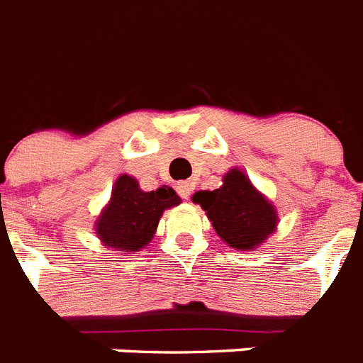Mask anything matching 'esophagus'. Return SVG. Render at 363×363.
<instances>
[{
  "mask_svg": "<svg viewBox=\"0 0 363 363\" xmlns=\"http://www.w3.org/2000/svg\"><path fill=\"white\" fill-rule=\"evenodd\" d=\"M176 191H178V194H179V196H182V199L187 200L189 196H191L193 185L189 184V182H179V184H176Z\"/></svg>",
  "mask_w": 363,
  "mask_h": 363,
  "instance_id": "34e87169",
  "label": "esophagus"
}]
</instances>
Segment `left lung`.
Returning <instances> with one entry per match:
<instances>
[{"label": "left lung", "instance_id": "1", "mask_svg": "<svg viewBox=\"0 0 363 363\" xmlns=\"http://www.w3.org/2000/svg\"><path fill=\"white\" fill-rule=\"evenodd\" d=\"M193 202L206 211L217 235L235 250H256L278 228V211L245 170L233 167L215 191H199Z\"/></svg>", "mask_w": 363, "mask_h": 363}]
</instances>
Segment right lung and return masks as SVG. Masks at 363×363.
<instances>
[{
	"instance_id": "add662e5",
	"label": "right lung",
	"mask_w": 363,
	"mask_h": 363,
	"mask_svg": "<svg viewBox=\"0 0 363 363\" xmlns=\"http://www.w3.org/2000/svg\"><path fill=\"white\" fill-rule=\"evenodd\" d=\"M182 203L176 191L161 185L155 191H143L130 174L116 178L111 199L94 223V233L101 245L121 254L139 252L154 239L164 209Z\"/></svg>"
}]
</instances>
